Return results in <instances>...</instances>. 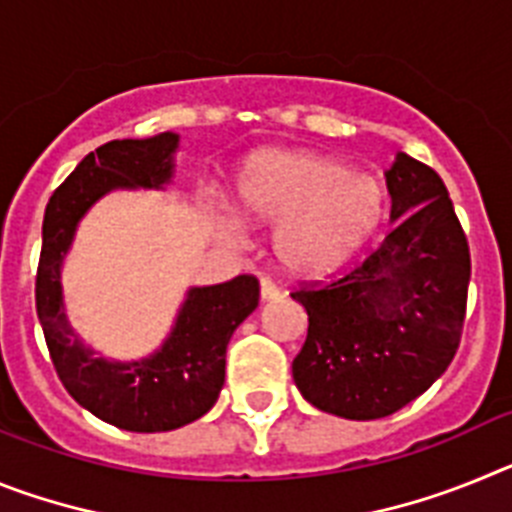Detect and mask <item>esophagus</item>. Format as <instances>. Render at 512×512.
<instances>
[{"label": "esophagus", "mask_w": 512, "mask_h": 512, "mask_svg": "<svg viewBox=\"0 0 512 512\" xmlns=\"http://www.w3.org/2000/svg\"><path fill=\"white\" fill-rule=\"evenodd\" d=\"M279 295H282V289L277 287V284L271 282L269 277L261 279V300L269 302V300H279Z\"/></svg>", "instance_id": "obj_1"}]
</instances>
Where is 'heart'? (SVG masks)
Instances as JSON below:
<instances>
[{
    "instance_id": "b5f03b06",
    "label": "heart",
    "mask_w": 512,
    "mask_h": 512,
    "mask_svg": "<svg viewBox=\"0 0 512 512\" xmlns=\"http://www.w3.org/2000/svg\"><path fill=\"white\" fill-rule=\"evenodd\" d=\"M251 223L279 225V264L323 274L364 246L387 212V194L346 161L310 151H264L243 166L235 187Z\"/></svg>"
}]
</instances>
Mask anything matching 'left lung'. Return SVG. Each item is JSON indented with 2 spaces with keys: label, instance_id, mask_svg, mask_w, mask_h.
Listing matches in <instances>:
<instances>
[{
  "label": "left lung",
  "instance_id": "8db88e82",
  "mask_svg": "<svg viewBox=\"0 0 512 512\" xmlns=\"http://www.w3.org/2000/svg\"><path fill=\"white\" fill-rule=\"evenodd\" d=\"M387 189L392 233L343 274L292 292L307 310L297 390L348 420L384 418L423 395L449 369L467 315L472 259L443 179L397 153Z\"/></svg>",
  "mask_w": 512,
  "mask_h": 512
}]
</instances>
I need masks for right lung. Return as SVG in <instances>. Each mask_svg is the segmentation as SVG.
Instances as JSON below:
<instances>
[{"label":"right lung","mask_w":512,"mask_h":512,"mask_svg":"<svg viewBox=\"0 0 512 512\" xmlns=\"http://www.w3.org/2000/svg\"><path fill=\"white\" fill-rule=\"evenodd\" d=\"M176 143L174 133L104 143L51 194L43 217L35 307L58 379L81 408L135 433L174 431L215 405L225 382L230 336L259 305V279L251 274L189 289L164 348L130 364L97 359L71 330L61 305V261L79 217L110 189L169 182Z\"/></svg>","instance_id":"add662e5"}]
</instances>
